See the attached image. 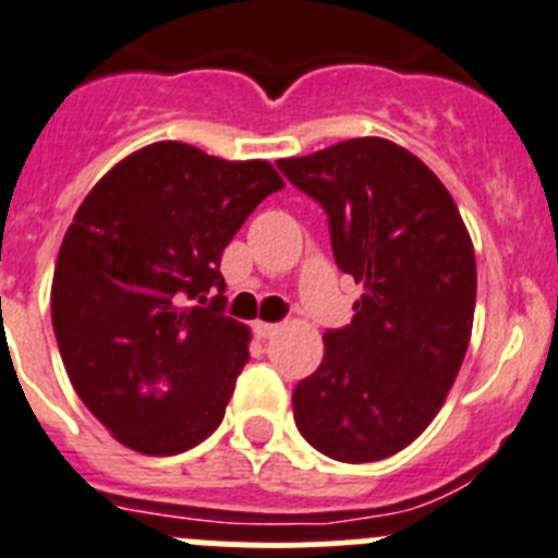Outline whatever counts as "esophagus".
<instances>
[{"label": "esophagus", "instance_id": "1", "mask_svg": "<svg viewBox=\"0 0 558 558\" xmlns=\"http://www.w3.org/2000/svg\"><path fill=\"white\" fill-rule=\"evenodd\" d=\"M253 332L258 338H272L278 332V325H272V322H255Z\"/></svg>", "mask_w": 558, "mask_h": 558}]
</instances>
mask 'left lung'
<instances>
[{
  "label": "left lung",
  "instance_id": "1",
  "mask_svg": "<svg viewBox=\"0 0 558 558\" xmlns=\"http://www.w3.org/2000/svg\"><path fill=\"white\" fill-rule=\"evenodd\" d=\"M327 215L341 272L363 283L355 316L325 332L296 383V429L338 462L397 454L429 426L468 352L476 255L454 197L418 156L383 137L280 159Z\"/></svg>",
  "mask_w": 558,
  "mask_h": 558
}]
</instances>
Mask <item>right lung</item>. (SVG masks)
I'll return each instance as SVG.
<instances>
[{"instance_id":"right-lung-1","label":"right lung","mask_w":558,"mask_h":558,"mask_svg":"<svg viewBox=\"0 0 558 558\" xmlns=\"http://www.w3.org/2000/svg\"><path fill=\"white\" fill-rule=\"evenodd\" d=\"M283 179L154 143L82 201L51 280V325L71 385L123 446L170 457L220 426L250 330L226 316L222 250Z\"/></svg>"}]
</instances>
